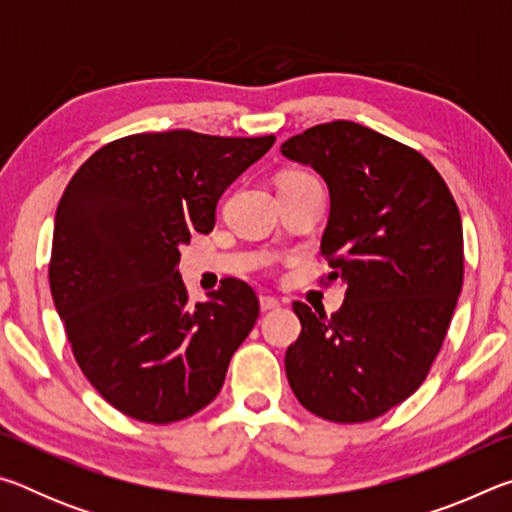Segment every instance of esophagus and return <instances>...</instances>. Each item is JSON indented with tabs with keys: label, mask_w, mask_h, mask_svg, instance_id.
<instances>
[{
	"label": "esophagus",
	"mask_w": 512,
	"mask_h": 512,
	"mask_svg": "<svg viewBox=\"0 0 512 512\" xmlns=\"http://www.w3.org/2000/svg\"><path fill=\"white\" fill-rule=\"evenodd\" d=\"M259 307H262V311H273V309L280 307V300H275L271 296H262V298H259Z\"/></svg>",
	"instance_id": "esophagus-1"
}]
</instances>
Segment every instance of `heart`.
Returning <instances> with one entry per match:
<instances>
[{"label":"heart","mask_w":512,"mask_h":512,"mask_svg":"<svg viewBox=\"0 0 512 512\" xmlns=\"http://www.w3.org/2000/svg\"><path fill=\"white\" fill-rule=\"evenodd\" d=\"M298 178H305V173H284L280 183H287V180H298Z\"/></svg>","instance_id":"heart-1"}]
</instances>
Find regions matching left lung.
Returning a JSON list of instances; mask_svg holds the SVG:
<instances>
[{"label": "left lung", "instance_id": "obj_1", "mask_svg": "<svg viewBox=\"0 0 512 512\" xmlns=\"http://www.w3.org/2000/svg\"><path fill=\"white\" fill-rule=\"evenodd\" d=\"M280 151L327 183L320 253L325 282L345 289L329 318L293 302L291 391L318 418L375 420L418 391L443 348L463 289L461 214L424 155L354 121L307 128Z\"/></svg>", "mask_w": 512, "mask_h": 512}]
</instances>
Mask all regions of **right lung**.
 <instances>
[{"label":"right lung","instance_id":"right-lung-1","mask_svg":"<svg viewBox=\"0 0 512 512\" xmlns=\"http://www.w3.org/2000/svg\"><path fill=\"white\" fill-rule=\"evenodd\" d=\"M266 137L140 133L90 155L60 198L49 287L74 359L108 404L151 424L219 395L259 316L246 282L192 305L180 246L212 232L221 194L271 149Z\"/></svg>","mask_w":512,"mask_h":512}]
</instances>
